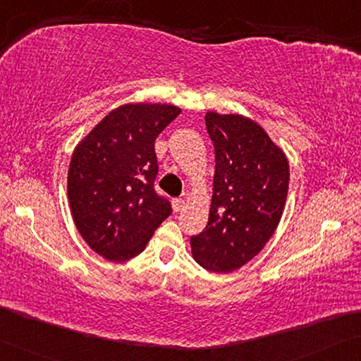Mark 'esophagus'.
<instances>
[{
	"label": "esophagus",
	"mask_w": 361,
	"mask_h": 361,
	"mask_svg": "<svg viewBox=\"0 0 361 361\" xmlns=\"http://www.w3.org/2000/svg\"><path fill=\"white\" fill-rule=\"evenodd\" d=\"M184 204H185V202L182 198H176V200H173V208H174V212L176 213H179L182 208H184Z\"/></svg>",
	"instance_id": "esophagus-1"
}]
</instances>
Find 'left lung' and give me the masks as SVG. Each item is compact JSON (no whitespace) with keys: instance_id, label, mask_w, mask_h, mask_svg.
<instances>
[{"instance_id":"left-lung-1","label":"left lung","mask_w":361,"mask_h":361,"mask_svg":"<svg viewBox=\"0 0 361 361\" xmlns=\"http://www.w3.org/2000/svg\"><path fill=\"white\" fill-rule=\"evenodd\" d=\"M204 119L214 143L213 197L207 227L190 238V248L200 266L226 274L273 237L289 190V161L253 119L216 111Z\"/></svg>"}]
</instances>
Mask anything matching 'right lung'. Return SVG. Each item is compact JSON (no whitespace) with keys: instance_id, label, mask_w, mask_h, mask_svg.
Masks as SVG:
<instances>
[{"instance_id":"obj_1","label":"right lung","mask_w":361,"mask_h":361,"mask_svg":"<svg viewBox=\"0 0 361 361\" xmlns=\"http://www.w3.org/2000/svg\"><path fill=\"white\" fill-rule=\"evenodd\" d=\"M180 114L164 103H127L77 143L68 173L74 224L93 252L123 263L143 252L171 214L157 195L154 140Z\"/></svg>"}]
</instances>
